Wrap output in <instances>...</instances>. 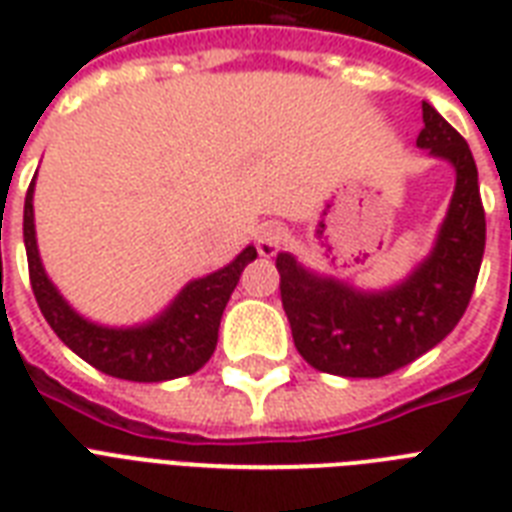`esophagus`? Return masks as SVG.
I'll return each instance as SVG.
<instances>
[{
    "mask_svg": "<svg viewBox=\"0 0 512 512\" xmlns=\"http://www.w3.org/2000/svg\"><path fill=\"white\" fill-rule=\"evenodd\" d=\"M257 252L263 257H273L284 244V225L281 223H265L260 225V231L255 236Z\"/></svg>",
    "mask_w": 512,
    "mask_h": 512,
    "instance_id": "34e87169",
    "label": "esophagus"
}]
</instances>
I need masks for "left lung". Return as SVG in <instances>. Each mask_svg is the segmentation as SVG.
Returning <instances> with one entry per match:
<instances>
[{"label": "left lung", "instance_id": "left-lung-1", "mask_svg": "<svg viewBox=\"0 0 512 512\" xmlns=\"http://www.w3.org/2000/svg\"><path fill=\"white\" fill-rule=\"evenodd\" d=\"M417 146L457 170L452 204L436 249L409 279L388 292H356L305 273L292 255L276 257L281 305L297 353L319 372L385 377L436 348L468 311L486 247V215L476 159L436 108L422 103Z\"/></svg>", "mask_w": 512, "mask_h": 512}]
</instances>
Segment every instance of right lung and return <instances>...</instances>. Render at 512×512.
<instances>
[{"mask_svg":"<svg viewBox=\"0 0 512 512\" xmlns=\"http://www.w3.org/2000/svg\"><path fill=\"white\" fill-rule=\"evenodd\" d=\"M34 180L28 185L23 204V241H26L28 279L34 289L39 311L52 327V332L100 372L130 382H162L199 372L215 353L220 316L228 297L239 284L244 265L257 257L255 247H247L223 271L207 279L191 281L180 292L170 311L154 324L138 329H106L95 327L82 316H76L58 295L50 279L44 276L34 239Z\"/></svg>","mask_w":512,"mask_h":512,"instance_id":"1","label":"right lung"}]
</instances>
